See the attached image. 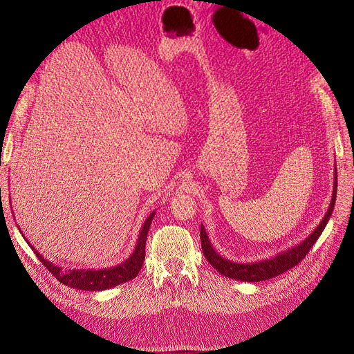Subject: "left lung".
Masks as SVG:
<instances>
[{
	"label": "left lung",
	"instance_id": "left-lung-1",
	"mask_svg": "<svg viewBox=\"0 0 354 354\" xmlns=\"http://www.w3.org/2000/svg\"><path fill=\"white\" fill-rule=\"evenodd\" d=\"M335 195H337V169L334 171L331 203H329L328 211L325 214V217H323V220L320 221V225L315 227V231L306 239V241H303L301 243H298L289 250L281 251V253H278L274 257H270V259L251 262V263H241V262L226 259V257L220 256L217 251L214 250L211 241H209V237L206 234L205 226L201 225L200 237H201L203 254H205L207 262L211 263L215 270L231 279L245 281V283H257V281H266V279L278 277V274L290 270L292 267H295L297 263L301 262L303 257L309 253L310 248H313V245L317 242V239L320 237L323 230H325L329 217H331L334 203H335Z\"/></svg>",
	"mask_w": 354,
	"mask_h": 354
}]
</instances>
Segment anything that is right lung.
Returning <instances> with one entry per match:
<instances>
[{
	"instance_id": "right-lung-1",
	"label": "right lung",
	"mask_w": 354,
	"mask_h": 354,
	"mask_svg": "<svg viewBox=\"0 0 354 354\" xmlns=\"http://www.w3.org/2000/svg\"><path fill=\"white\" fill-rule=\"evenodd\" d=\"M156 212H151L148 215V218L143 223L139 239H137V245L127 261L118 263L117 267H111V268H103V270H64L62 267L55 266L50 261H46L44 256H41L37 250H35L31 243H29L26 239L29 247L34 250L35 256L39 257L40 262L51 272V274H55V278L57 281H61L62 284L73 287V289H80V290H106L111 289V287H115L118 284L128 283L129 279H134L137 274H139L140 268L143 266V261H145V243H147V236H148V230L149 225H151L153 217Z\"/></svg>"
}]
</instances>
